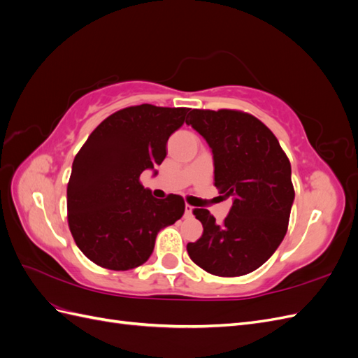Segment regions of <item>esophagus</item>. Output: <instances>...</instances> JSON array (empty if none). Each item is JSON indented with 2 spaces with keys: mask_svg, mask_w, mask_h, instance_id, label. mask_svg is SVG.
<instances>
[{
  "mask_svg": "<svg viewBox=\"0 0 358 358\" xmlns=\"http://www.w3.org/2000/svg\"><path fill=\"white\" fill-rule=\"evenodd\" d=\"M192 212H194V208H192V206L187 204V206H185V216H187V218H191V216H192Z\"/></svg>",
  "mask_w": 358,
  "mask_h": 358,
  "instance_id": "obj_1",
  "label": "esophagus"
}]
</instances>
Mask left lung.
Returning <instances> with one entry per match:
<instances>
[{
    "label": "left lung",
    "instance_id": "8db88e82",
    "mask_svg": "<svg viewBox=\"0 0 358 358\" xmlns=\"http://www.w3.org/2000/svg\"><path fill=\"white\" fill-rule=\"evenodd\" d=\"M188 116L187 124L212 149L215 187L233 197L222 224L208 209L194 210L203 234L187 245L188 255L215 276L251 273L287 234L294 201L291 164L275 134L252 115L194 109Z\"/></svg>",
    "mask_w": 358,
    "mask_h": 358
}]
</instances>
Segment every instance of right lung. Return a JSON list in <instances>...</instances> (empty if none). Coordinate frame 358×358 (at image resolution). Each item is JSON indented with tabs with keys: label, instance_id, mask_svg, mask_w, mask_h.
<instances>
[{
	"label": "right lung",
	"instance_id": "1",
	"mask_svg": "<svg viewBox=\"0 0 358 358\" xmlns=\"http://www.w3.org/2000/svg\"><path fill=\"white\" fill-rule=\"evenodd\" d=\"M189 109L140 104L106 117L74 157L67 187L69 227L92 263L110 270L142 266L159 230L185 212L180 196L155 199L140 175L164 161L169 137Z\"/></svg>",
	"mask_w": 358,
	"mask_h": 358
}]
</instances>
